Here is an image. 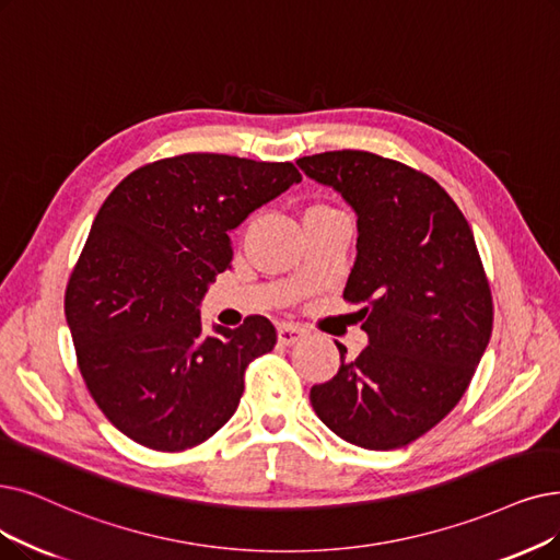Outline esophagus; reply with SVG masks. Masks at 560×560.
<instances>
[{
  "label": "esophagus",
  "instance_id": "esophagus-1",
  "mask_svg": "<svg viewBox=\"0 0 560 560\" xmlns=\"http://www.w3.org/2000/svg\"><path fill=\"white\" fill-rule=\"evenodd\" d=\"M305 335V328H301L299 324H280L278 326V340L287 347L296 345L301 338Z\"/></svg>",
  "mask_w": 560,
  "mask_h": 560
}]
</instances>
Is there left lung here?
<instances>
[{"label": "left lung", "instance_id": "obj_1", "mask_svg": "<svg viewBox=\"0 0 560 560\" xmlns=\"http://www.w3.org/2000/svg\"><path fill=\"white\" fill-rule=\"evenodd\" d=\"M299 167L358 215L345 301L370 345L312 386L328 430L368 451L409 445L448 416L476 374L494 303L471 228L432 176L370 151L303 155Z\"/></svg>", "mask_w": 560, "mask_h": 560}]
</instances>
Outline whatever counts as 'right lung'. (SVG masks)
Instances as JSON below:
<instances>
[{
  "label": "right lung",
  "instance_id": "add662e5",
  "mask_svg": "<svg viewBox=\"0 0 560 560\" xmlns=\"http://www.w3.org/2000/svg\"><path fill=\"white\" fill-rule=\"evenodd\" d=\"M299 182L294 163L184 153L107 195L63 312L86 390L121 434L178 453L234 416L245 368L276 347V326L253 315L207 335L197 305L232 268L230 232Z\"/></svg>",
  "mask_w": 560,
  "mask_h": 560
}]
</instances>
